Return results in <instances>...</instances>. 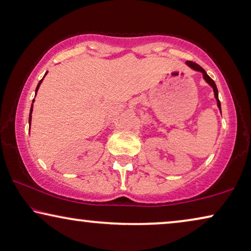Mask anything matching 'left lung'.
<instances>
[{
  "mask_svg": "<svg viewBox=\"0 0 251 251\" xmlns=\"http://www.w3.org/2000/svg\"><path fill=\"white\" fill-rule=\"evenodd\" d=\"M186 64L188 65L192 70L196 71V72H201V74H203V78L205 80V82H206V83H208L209 85H211L212 89H213V91H214V97H215V99H216V103H218L219 109H220V111H221V102H220V100H219V91H218V88H216L215 82L213 81L212 78L207 75L206 71H205L201 66H200L198 64H196V63L190 62V61H187V62H186Z\"/></svg>",
  "mask_w": 251,
  "mask_h": 251,
  "instance_id": "1",
  "label": "left lung"
}]
</instances>
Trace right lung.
Wrapping results in <instances>:
<instances>
[{"mask_svg": "<svg viewBox=\"0 0 251 251\" xmlns=\"http://www.w3.org/2000/svg\"><path fill=\"white\" fill-rule=\"evenodd\" d=\"M47 74V73H46ZM46 74H45V75H46ZM45 75H44V77H45ZM44 77L42 78V80L39 81V83H38V85H37V88H36V95H37V91H38V89H39V87H40V84H42V82H43V80H44ZM33 101H35V99L32 100V103H33ZM32 107H33V104H31V108H30V114H29V127H30V124H31V114H32ZM30 130V129H29Z\"/></svg>", "mask_w": 251, "mask_h": 251, "instance_id": "1", "label": "right lung"}]
</instances>
